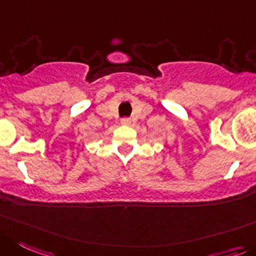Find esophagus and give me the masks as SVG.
Masks as SVG:
<instances>
[{"label":"esophagus","mask_w":256,"mask_h":256,"mask_svg":"<svg viewBox=\"0 0 256 256\" xmlns=\"http://www.w3.org/2000/svg\"><path fill=\"white\" fill-rule=\"evenodd\" d=\"M130 118H122V120H121V125H130Z\"/></svg>","instance_id":"1"}]
</instances>
